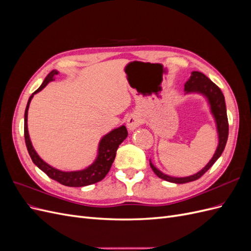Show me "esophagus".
Segmentation results:
<instances>
[{
    "label": "esophagus",
    "mask_w": 251,
    "mask_h": 251,
    "mask_svg": "<svg viewBox=\"0 0 251 251\" xmlns=\"http://www.w3.org/2000/svg\"><path fill=\"white\" fill-rule=\"evenodd\" d=\"M141 124H142V119L138 115H136V114H132V115L128 116L126 120L127 128L131 131L135 130V128L138 127Z\"/></svg>",
    "instance_id": "esophagus-1"
}]
</instances>
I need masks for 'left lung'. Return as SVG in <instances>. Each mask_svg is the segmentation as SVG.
Segmentation results:
<instances>
[{
  "instance_id": "left-lung-1",
  "label": "left lung",
  "mask_w": 251,
  "mask_h": 251,
  "mask_svg": "<svg viewBox=\"0 0 251 251\" xmlns=\"http://www.w3.org/2000/svg\"><path fill=\"white\" fill-rule=\"evenodd\" d=\"M184 91L186 93H200L207 98V100L210 104V109L212 115L215 117L217 128L219 133V144L216 150V153L214 157L211 158V160L205 165V168L202 169L200 172H198L195 175L188 177L183 178H176V177H171L161 173L158 169H156L153 165V163L150 162V165L151 170L157 175L159 178H161L165 181L173 182V183H187V182H192L197 179L202 177L203 175L206 173L214 163L218 160V158L222 155L223 151L225 149L227 138H228V119H227V113H226V105H225V100L222 91L216 85V83L212 82L206 75H204L202 72L199 71H194L192 72L191 77L185 82L184 85Z\"/></svg>"
}]
</instances>
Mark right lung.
I'll return each mask as SVG.
<instances>
[{"instance_id":"right-lung-1","label":"right lung","mask_w":251,"mask_h":251,"mask_svg":"<svg viewBox=\"0 0 251 251\" xmlns=\"http://www.w3.org/2000/svg\"><path fill=\"white\" fill-rule=\"evenodd\" d=\"M58 72L56 70L51 71L47 75V77L43 81L41 87L36 91H34L32 95L29 97V100L25 110V123H24V135H25V142H26L28 153L30 157H31L33 163L37 166V168L42 170L51 179L59 182L60 184L66 185V186L79 187V186H86V185L96 183V182L101 181L105 177V175L109 173L114 159H115L116 151L119 147V144L126 138L127 131L125 126H121L120 127H117L115 130L110 132L109 134L103 136L102 139L100 142V147H98V155L94 163L91 164L89 168L82 171H77V172H63V171H58L54 168H52V166L43 161L40 158V156L36 154V151H34L31 144V141H30L28 127H27V116H28V109H29L30 101H31L32 97L35 93L40 92L41 90H43L48 85V82L54 80Z\"/></svg>"}]
</instances>
